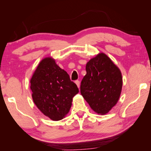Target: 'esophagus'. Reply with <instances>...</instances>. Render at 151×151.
<instances>
[{"label": "esophagus", "instance_id": "obj_1", "mask_svg": "<svg viewBox=\"0 0 151 151\" xmlns=\"http://www.w3.org/2000/svg\"><path fill=\"white\" fill-rule=\"evenodd\" d=\"M75 83H76V86H78V88H80V81H75Z\"/></svg>", "mask_w": 151, "mask_h": 151}]
</instances>
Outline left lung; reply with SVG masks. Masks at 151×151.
Masks as SVG:
<instances>
[{
  "label": "left lung",
  "mask_w": 151,
  "mask_h": 151,
  "mask_svg": "<svg viewBox=\"0 0 151 151\" xmlns=\"http://www.w3.org/2000/svg\"><path fill=\"white\" fill-rule=\"evenodd\" d=\"M86 71L81 81L82 96L94 112L106 114L117 103L121 95V70L108 56L100 53L86 63Z\"/></svg>",
  "instance_id": "obj_1"
}]
</instances>
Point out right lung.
<instances>
[{
  "mask_svg": "<svg viewBox=\"0 0 151 151\" xmlns=\"http://www.w3.org/2000/svg\"><path fill=\"white\" fill-rule=\"evenodd\" d=\"M36 106L52 121H60L69 112L78 88L65 70L51 57L40 61L30 79Z\"/></svg>",
  "mask_w": 151,
  "mask_h": 151,
  "instance_id": "obj_1",
  "label": "right lung"
}]
</instances>
